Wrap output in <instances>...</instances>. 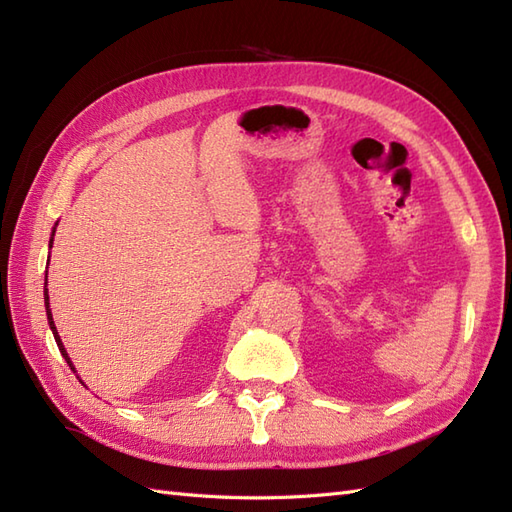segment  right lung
Returning <instances> with one entry per match:
<instances>
[{
  "label": "right lung",
  "mask_w": 512,
  "mask_h": 512,
  "mask_svg": "<svg viewBox=\"0 0 512 512\" xmlns=\"http://www.w3.org/2000/svg\"><path fill=\"white\" fill-rule=\"evenodd\" d=\"M56 226H58V223H56ZM54 232H56V228L52 230V239H49V247H52ZM45 286H47V273H45ZM43 295H45V313H47V321H49V328H52V332H54V339H56V343H58V350H60V354H62V356H65L67 365H69L73 371H76V367H73L71 358H69V354H67V350H65V345H62V341H60V334H58V330H56V323H54V319H52V308H49V295H47V289L43 291Z\"/></svg>",
  "instance_id": "1"
}]
</instances>
